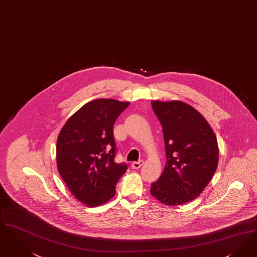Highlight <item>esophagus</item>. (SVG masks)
<instances>
[{
	"instance_id": "34e87169",
	"label": "esophagus",
	"mask_w": 257,
	"mask_h": 257,
	"mask_svg": "<svg viewBox=\"0 0 257 257\" xmlns=\"http://www.w3.org/2000/svg\"><path fill=\"white\" fill-rule=\"evenodd\" d=\"M144 165V161H140V162H134L133 164L131 165L133 169H139Z\"/></svg>"
}]
</instances>
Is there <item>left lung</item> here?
<instances>
[{
    "label": "left lung",
    "mask_w": 257,
    "mask_h": 257,
    "mask_svg": "<svg viewBox=\"0 0 257 257\" xmlns=\"http://www.w3.org/2000/svg\"><path fill=\"white\" fill-rule=\"evenodd\" d=\"M163 126L166 164L150 193L167 205L196 199L215 173L219 147L210 125L195 108L181 100L151 101Z\"/></svg>",
    "instance_id": "left-lung-1"
}]
</instances>
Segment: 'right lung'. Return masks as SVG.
<instances>
[{
    "mask_svg": "<svg viewBox=\"0 0 257 257\" xmlns=\"http://www.w3.org/2000/svg\"><path fill=\"white\" fill-rule=\"evenodd\" d=\"M130 102L98 98L84 104L66 121L56 144L57 169L72 195L98 206L115 194L127 165L115 164L113 126Z\"/></svg>",
    "mask_w": 257,
    "mask_h": 257,
    "instance_id": "right-lung-1",
    "label": "right lung"
}]
</instances>
